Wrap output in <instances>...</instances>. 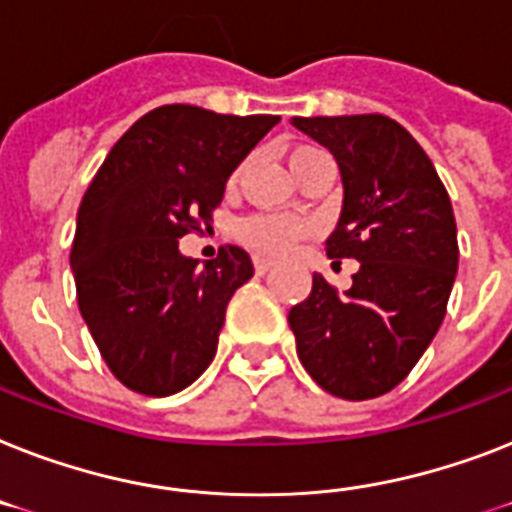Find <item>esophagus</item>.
<instances>
[{
	"mask_svg": "<svg viewBox=\"0 0 512 512\" xmlns=\"http://www.w3.org/2000/svg\"><path fill=\"white\" fill-rule=\"evenodd\" d=\"M273 268V263L270 260H263V257H255V273L257 276H265L268 270Z\"/></svg>",
	"mask_w": 512,
	"mask_h": 512,
	"instance_id": "1",
	"label": "esophagus"
}]
</instances>
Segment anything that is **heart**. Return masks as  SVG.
I'll list each match as a JSON object with an SVG mask.
<instances>
[{
    "instance_id": "b5f03b06",
    "label": "heart",
    "mask_w": 512,
    "mask_h": 512,
    "mask_svg": "<svg viewBox=\"0 0 512 512\" xmlns=\"http://www.w3.org/2000/svg\"><path fill=\"white\" fill-rule=\"evenodd\" d=\"M313 155H318V149L313 147H294L289 149V168L297 176V170L305 165ZM236 181V176H234ZM307 220L299 215H249L236 226V239L249 247L255 255L263 257H284L294 244L307 234Z\"/></svg>"
}]
</instances>
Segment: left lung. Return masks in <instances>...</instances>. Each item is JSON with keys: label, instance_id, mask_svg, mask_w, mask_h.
Returning <instances> with one entry per match:
<instances>
[{"label": "left lung", "instance_id": "8db88e82", "mask_svg": "<svg viewBox=\"0 0 512 512\" xmlns=\"http://www.w3.org/2000/svg\"><path fill=\"white\" fill-rule=\"evenodd\" d=\"M334 155L342 213L326 255L360 270L339 294L321 273L289 310L297 355L342 400L392 392L421 360L447 313L458 273V226L429 155L386 115L292 118Z\"/></svg>", "mask_w": 512, "mask_h": 512}]
</instances>
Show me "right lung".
<instances>
[{
  "label": "right lung",
  "mask_w": 512,
  "mask_h": 512,
  "mask_svg": "<svg viewBox=\"0 0 512 512\" xmlns=\"http://www.w3.org/2000/svg\"><path fill=\"white\" fill-rule=\"evenodd\" d=\"M278 120L162 105L120 136L83 194L70 249L78 307L128 389L168 397L213 363L228 299L255 268L234 244L199 268L178 239L213 220L231 173Z\"/></svg>",
  "instance_id": "add662e5"
}]
</instances>
